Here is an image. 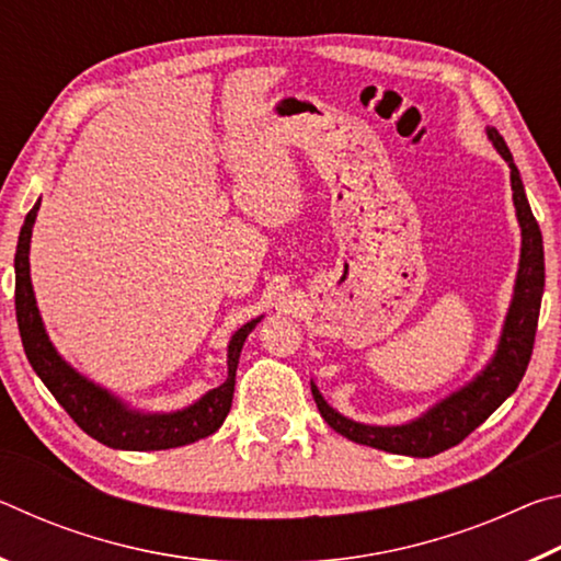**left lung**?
Returning <instances> with one entry per match:
<instances>
[{
  "instance_id": "obj_1",
  "label": "left lung",
  "mask_w": 561,
  "mask_h": 561,
  "mask_svg": "<svg viewBox=\"0 0 561 561\" xmlns=\"http://www.w3.org/2000/svg\"><path fill=\"white\" fill-rule=\"evenodd\" d=\"M485 133L492 148L510 165L512 203H515V215L522 234L517 279L515 289H512V301L505 324H502L500 331L495 354L482 366V371L474 374L458 391L440 398L438 403H433L428 411H423L417 417H411V421L398 425H371L346 417L324 401L317 383L311 381V396H314L321 417L339 435H344V438L358 445H368V448L396 455H411V458H433V455L458 445L478 425L485 423L517 391L522 376L527 371L531 346H535L539 307H542L545 294L542 232H539V225L535 215H531L525 185H522L519 170L515 160H512L505 138L492 126H488Z\"/></svg>"
}]
</instances>
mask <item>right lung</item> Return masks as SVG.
<instances>
[{"mask_svg": "<svg viewBox=\"0 0 561 561\" xmlns=\"http://www.w3.org/2000/svg\"><path fill=\"white\" fill-rule=\"evenodd\" d=\"M42 201H36L30 215L24 217L22 232H19L16 254H14V304L19 334H22L24 354L30 358L36 376L49 388L51 396L61 403L79 428L91 435L93 440L108 445L113 450H168L203 440L213 435L225 423L232 408L234 396V374L240 364V354L250 331L260 324L262 317L247 321L232 334L227 344V378L222 386L210 388L195 403L180 411L160 413V411H140L123 401L108 388L93 383L91 378L76 371L56 346L36 307L32 274H30V247L32 230L39 213Z\"/></svg>", "mask_w": 561, "mask_h": 561, "instance_id": "add662e5", "label": "right lung"}]
</instances>
